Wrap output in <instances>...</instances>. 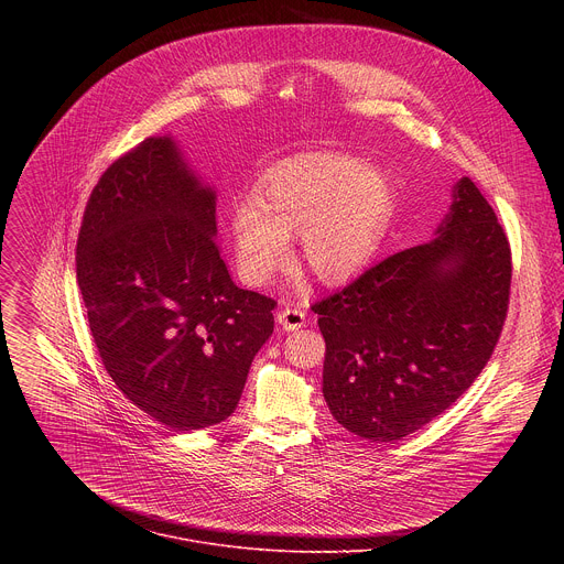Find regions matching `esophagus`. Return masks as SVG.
I'll return each mask as SVG.
<instances>
[{"label": "esophagus", "instance_id": "obj_1", "mask_svg": "<svg viewBox=\"0 0 564 564\" xmlns=\"http://www.w3.org/2000/svg\"><path fill=\"white\" fill-rule=\"evenodd\" d=\"M305 316H307V314H305L301 307H290V305H285V307L276 314L281 328L288 330V333H294V330L303 328V326H305Z\"/></svg>", "mask_w": 564, "mask_h": 564}]
</instances>
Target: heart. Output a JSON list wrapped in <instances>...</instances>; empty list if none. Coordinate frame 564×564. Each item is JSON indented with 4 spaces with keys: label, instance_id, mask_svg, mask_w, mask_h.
Instances as JSON below:
<instances>
[{
    "label": "heart",
    "instance_id": "b5f03b06",
    "mask_svg": "<svg viewBox=\"0 0 564 564\" xmlns=\"http://www.w3.org/2000/svg\"><path fill=\"white\" fill-rule=\"evenodd\" d=\"M394 207L388 176L341 153L296 155L268 172L257 198L231 207L240 279L268 285L290 261V236L324 283L352 279L375 254Z\"/></svg>",
    "mask_w": 564,
    "mask_h": 564
}]
</instances>
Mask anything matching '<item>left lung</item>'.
I'll use <instances>...</instances> for the list:
<instances>
[{
    "label": "left lung",
    "instance_id": "8db88e82",
    "mask_svg": "<svg viewBox=\"0 0 564 564\" xmlns=\"http://www.w3.org/2000/svg\"><path fill=\"white\" fill-rule=\"evenodd\" d=\"M511 272L494 207L462 178L431 243L401 250L312 303L335 420L359 437L394 442L453 406L496 350Z\"/></svg>",
    "mask_w": 564,
    "mask_h": 564
}]
</instances>
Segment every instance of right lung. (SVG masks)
I'll return each mask as SVG.
<instances>
[{
	"instance_id": "1",
	"label": "right lung",
	"mask_w": 564,
	"mask_h": 564,
	"mask_svg": "<svg viewBox=\"0 0 564 564\" xmlns=\"http://www.w3.org/2000/svg\"><path fill=\"white\" fill-rule=\"evenodd\" d=\"M216 194L172 138H147L107 167L77 234V285L118 390L172 431L227 420L276 301L240 290L216 243Z\"/></svg>"
}]
</instances>
